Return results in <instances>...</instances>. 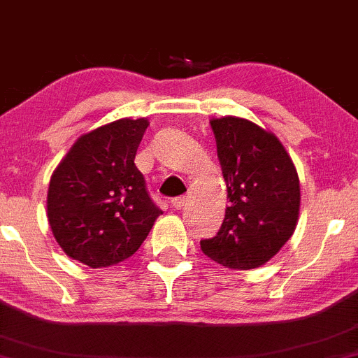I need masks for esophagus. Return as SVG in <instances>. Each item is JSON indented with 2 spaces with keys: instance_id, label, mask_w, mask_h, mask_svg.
<instances>
[{
  "instance_id": "1",
  "label": "esophagus",
  "mask_w": 358,
  "mask_h": 358,
  "mask_svg": "<svg viewBox=\"0 0 358 358\" xmlns=\"http://www.w3.org/2000/svg\"><path fill=\"white\" fill-rule=\"evenodd\" d=\"M187 202H188L187 196L182 195V196H176V199L171 200V205H173L175 208H183L185 205H187Z\"/></svg>"
}]
</instances>
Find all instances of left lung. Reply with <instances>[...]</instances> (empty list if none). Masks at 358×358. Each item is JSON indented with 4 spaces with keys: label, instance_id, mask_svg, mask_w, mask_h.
<instances>
[{
    "label": "left lung",
    "instance_id": "8db88e82",
    "mask_svg": "<svg viewBox=\"0 0 358 358\" xmlns=\"http://www.w3.org/2000/svg\"><path fill=\"white\" fill-rule=\"evenodd\" d=\"M231 207L202 252L231 269H254L276 256L296 229L299 180L285 146L248 119L210 121Z\"/></svg>",
    "mask_w": 358,
    "mask_h": 358
}]
</instances>
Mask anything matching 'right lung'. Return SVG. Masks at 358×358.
Listing matches in <instances>:
<instances>
[{"label": "right lung", "instance_id": "obj_1", "mask_svg": "<svg viewBox=\"0 0 358 358\" xmlns=\"http://www.w3.org/2000/svg\"><path fill=\"white\" fill-rule=\"evenodd\" d=\"M146 119H119L84 134L53 171L48 222L69 257L89 268L124 261L162 215L134 165Z\"/></svg>", "mask_w": 358, "mask_h": 358}]
</instances>
